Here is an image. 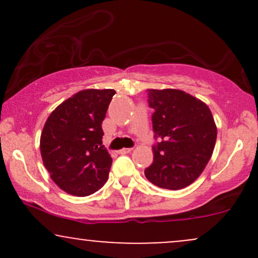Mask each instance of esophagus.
<instances>
[{
	"instance_id": "34e87169",
	"label": "esophagus",
	"mask_w": 258,
	"mask_h": 258,
	"mask_svg": "<svg viewBox=\"0 0 258 258\" xmlns=\"http://www.w3.org/2000/svg\"><path fill=\"white\" fill-rule=\"evenodd\" d=\"M132 152V148H122V149L119 150V154H128Z\"/></svg>"
}]
</instances>
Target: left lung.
<instances>
[{
	"label": "left lung",
	"instance_id": "1",
	"mask_svg": "<svg viewBox=\"0 0 258 258\" xmlns=\"http://www.w3.org/2000/svg\"><path fill=\"white\" fill-rule=\"evenodd\" d=\"M154 138L153 164L146 177L164 189L185 188L200 176L211 159L217 138L211 110L180 90H148Z\"/></svg>",
	"mask_w": 258,
	"mask_h": 258
}]
</instances>
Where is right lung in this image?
<instances>
[{
    "instance_id": "1",
    "label": "right lung",
    "mask_w": 258,
    "mask_h": 258,
    "mask_svg": "<svg viewBox=\"0 0 258 258\" xmlns=\"http://www.w3.org/2000/svg\"><path fill=\"white\" fill-rule=\"evenodd\" d=\"M114 90H84L51 112L40 139L41 156L53 182L67 193L87 197L108 179L112 159L103 146L104 120Z\"/></svg>"
}]
</instances>
